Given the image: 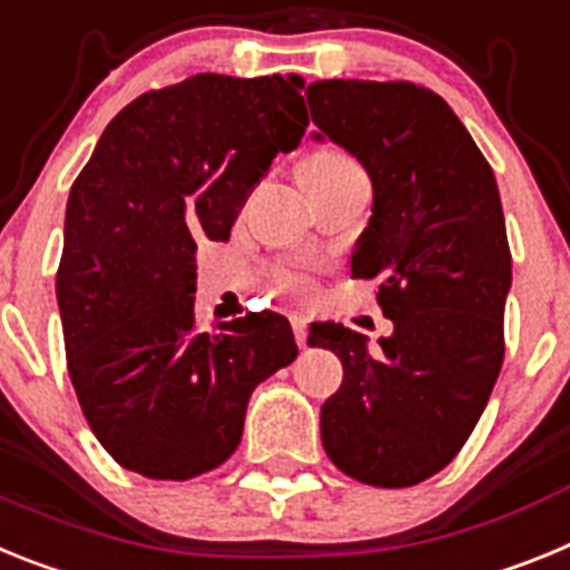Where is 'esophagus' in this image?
<instances>
[{"instance_id": "obj_1", "label": "esophagus", "mask_w": 570, "mask_h": 570, "mask_svg": "<svg viewBox=\"0 0 570 570\" xmlns=\"http://www.w3.org/2000/svg\"><path fill=\"white\" fill-rule=\"evenodd\" d=\"M292 333H295V341H298V346H306V335H309V326H306L304 315H292Z\"/></svg>"}]
</instances>
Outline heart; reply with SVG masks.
Segmentation results:
<instances>
[{"label":"heart","instance_id":"1","mask_svg":"<svg viewBox=\"0 0 570 570\" xmlns=\"http://www.w3.org/2000/svg\"><path fill=\"white\" fill-rule=\"evenodd\" d=\"M350 177H364L358 163L350 155L338 151V148H318L313 155L306 157L304 166H301V180H304L306 191L324 189V186H333V183L350 180ZM281 284L289 292H309V275L298 269H284L281 272Z\"/></svg>","mask_w":570,"mask_h":570}]
</instances>
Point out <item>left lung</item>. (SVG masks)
<instances>
[{
	"instance_id": "left-lung-1",
	"label": "left lung",
	"mask_w": 570,
	"mask_h": 570,
	"mask_svg": "<svg viewBox=\"0 0 570 570\" xmlns=\"http://www.w3.org/2000/svg\"><path fill=\"white\" fill-rule=\"evenodd\" d=\"M306 102L321 135L373 180V217L350 269L379 278L375 301L393 321L375 353L344 324L309 330V346L333 350L344 367L321 407V442L346 476L410 488L456 459L502 370L511 246L497 177L424 86L321 79Z\"/></svg>"
}]
</instances>
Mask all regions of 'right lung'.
<instances>
[{
    "mask_svg": "<svg viewBox=\"0 0 570 570\" xmlns=\"http://www.w3.org/2000/svg\"><path fill=\"white\" fill-rule=\"evenodd\" d=\"M301 77L195 73L140 94L68 195L57 301L68 375L108 456L195 479L240 444L252 390L298 355L284 315L195 318V252L306 131Z\"/></svg>",
    "mask_w": 570,
    "mask_h": 570,
    "instance_id": "add662e5",
    "label": "right lung"
}]
</instances>
